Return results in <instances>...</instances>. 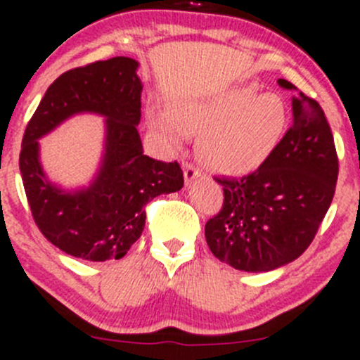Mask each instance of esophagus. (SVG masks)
I'll return each mask as SVG.
<instances>
[{"mask_svg":"<svg viewBox=\"0 0 360 360\" xmlns=\"http://www.w3.org/2000/svg\"><path fill=\"white\" fill-rule=\"evenodd\" d=\"M200 176H202V170L198 169V167H195L193 163H184V181H186V184H191L197 177Z\"/></svg>","mask_w":360,"mask_h":360,"instance_id":"34e87169","label":"esophagus"}]
</instances>
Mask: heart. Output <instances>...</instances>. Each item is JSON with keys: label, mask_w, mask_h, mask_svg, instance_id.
Returning a JSON list of instances; mask_svg holds the SVG:
<instances>
[{"label": "heart", "mask_w": 360, "mask_h": 360, "mask_svg": "<svg viewBox=\"0 0 360 360\" xmlns=\"http://www.w3.org/2000/svg\"><path fill=\"white\" fill-rule=\"evenodd\" d=\"M148 123L170 148L200 132L197 151L214 170L248 174L277 148L285 129V104L277 94H257L252 83L221 90L203 99L181 101L170 111L151 106Z\"/></svg>", "instance_id": "1"}]
</instances>
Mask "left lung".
I'll return each mask as SVG.
<instances>
[{
	"label": "left lung",
	"mask_w": 360,
	"mask_h": 360,
	"mask_svg": "<svg viewBox=\"0 0 360 360\" xmlns=\"http://www.w3.org/2000/svg\"><path fill=\"white\" fill-rule=\"evenodd\" d=\"M278 85L296 92L288 79ZM216 181L224 202L205 223V240L217 259L259 274L300 257L331 205L338 181L335 139L317 101L294 94L292 125L274 153L242 179Z\"/></svg>",
	"instance_id": "1"
}]
</instances>
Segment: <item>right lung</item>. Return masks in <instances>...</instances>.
Returning a JSON list of instances; mask_svg holds the SVG:
<instances>
[{
  "instance_id": "obj_1",
  "label": "right lung",
  "mask_w": 360,
  "mask_h": 360,
  "mask_svg": "<svg viewBox=\"0 0 360 360\" xmlns=\"http://www.w3.org/2000/svg\"><path fill=\"white\" fill-rule=\"evenodd\" d=\"M139 63L112 57L60 75L25 127L19 167L31 214L46 240L86 261L120 259L141 237L144 205L184 184L177 162H160L143 151V83ZM104 115L105 153L89 187L64 191L46 177L39 162L43 135L75 114Z\"/></svg>"
}]
</instances>
